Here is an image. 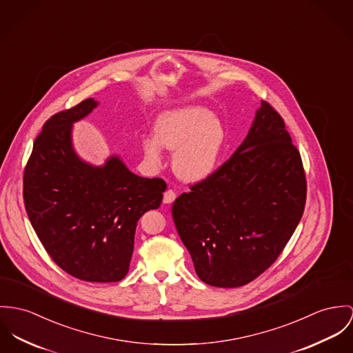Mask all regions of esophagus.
<instances>
[{
  "instance_id": "1",
  "label": "esophagus",
  "mask_w": 353,
  "mask_h": 353,
  "mask_svg": "<svg viewBox=\"0 0 353 353\" xmlns=\"http://www.w3.org/2000/svg\"><path fill=\"white\" fill-rule=\"evenodd\" d=\"M175 198H176V194L174 190H167L163 195V202L164 203H172L175 201Z\"/></svg>"
}]
</instances>
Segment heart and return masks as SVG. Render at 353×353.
I'll use <instances>...</instances> for the list:
<instances>
[{
    "label": "heart",
    "mask_w": 353,
    "mask_h": 353,
    "mask_svg": "<svg viewBox=\"0 0 353 353\" xmlns=\"http://www.w3.org/2000/svg\"><path fill=\"white\" fill-rule=\"evenodd\" d=\"M157 137L143 139V151L154 165L163 159L161 145L176 151L174 170L185 181L199 182L210 176L225 141L221 121L201 106H185L163 113L155 124Z\"/></svg>",
    "instance_id": "b5f03b06"
}]
</instances>
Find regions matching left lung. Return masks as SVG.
Wrapping results in <instances>:
<instances>
[{"label":"left lung","mask_w":353,"mask_h":353,"mask_svg":"<svg viewBox=\"0 0 353 353\" xmlns=\"http://www.w3.org/2000/svg\"><path fill=\"white\" fill-rule=\"evenodd\" d=\"M306 203V175L281 114L265 101L243 144L172 205L199 279L240 288L285 250Z\"/></svg>","instance_id":"1"}]
</instances>
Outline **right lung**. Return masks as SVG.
Wrapping results in <instances>:
<instances>
[{
	"label": "right lung",
	"instance_id": "1",
	"mask_svg": "<svg viewBox=\"0 0 353 353\" xmlns=\"http://www.w3.org/2000/svg\"><path fill=\"white\" fill-rule=\"evenodd\" d=\"M98 105L93 98L48 119L24 168L28 219L51 259L86 282H119L128 274L140 217L158 209L161 178L130 172L117 157L94 167L72 150V124Z\"/></svg>",
	"mask_w": 353,
	"mask_h": 353
}]
</instances>
